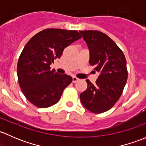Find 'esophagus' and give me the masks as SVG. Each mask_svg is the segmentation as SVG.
Returning <instances> with one entry per match:
<instances>
[{"label":"esophagus","instance_id":"esophagus-1","mask_svg":"<svg viewBox=\"0 0 146 146\" xmlns=\"http://www.w3.org/2000/svg\"><path fill=\"white\" fill-rule=\"evenodd\" d=\"M79 79L77 77H76V76H73V82H76Z\"/></svg>","mask_w":146,"mask_h":146}]
</instances>
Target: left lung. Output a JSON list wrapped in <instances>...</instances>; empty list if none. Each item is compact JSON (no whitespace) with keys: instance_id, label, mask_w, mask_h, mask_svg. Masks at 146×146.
<instances>
[{"instance_id":"obj_1","label":"left lung","mask_w":146,"mask_h":146,"mask_svg":"<svg viewBox=\"0 0 146 146\" xmlns=\"http://www.w3.org/2000/svg\"><path fill=\"white\" fill-rule=\"evenodd\" d=\"M90 51L89 64L100 73L95 84L86 80L88 88L80 95L82 105L92 112L108 111L118 101L127 81L125 56L115 42L103 32L80 31Z\"/></svg>"}]
</instances>
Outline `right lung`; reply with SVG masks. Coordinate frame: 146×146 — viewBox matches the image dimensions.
Returning <instances> with one entry per match:
<instances>
[{"label":"right lung","instance_id":"obj_1","mask_svg":"<svg viewBox=\"0 0 146 146\" xmlns=\"http://www.w3.org/2000/svg\"><path fill=\"white\" fill-rule=\"evenodd\" d=\"M82 36L76 30L46 29L32 36L19 57V85L26 99L39 108L57 103L72 77L51 70L54 59L61 58L64 48Z\"/></svg>","mask_w":146,"mask_h":146}]
</instances>
